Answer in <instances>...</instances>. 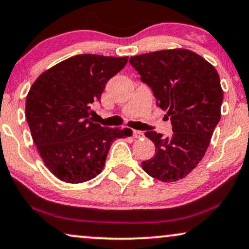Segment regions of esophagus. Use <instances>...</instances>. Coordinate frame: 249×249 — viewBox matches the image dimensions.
Listing matches in <instances>:
<instances>
[{"label": "esophagus", "mask_w": 249, "mask_h": 249, "mask_svg": "<svg viewBox=\"0 0 249 249\" xmlns=\"http://www.w3.org/2000/svg\"><path fill=\"white\" fill-rule=\"evenodd\" d=\"M133 137H134V138H137V139H139V138H142V137H143V132H142V131H137V130H134V131H133Z\"/></svg>", "instance_id": "esophagus-1"}]
</instances>
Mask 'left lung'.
Here are the masks:
<instances>
[{
    "label": "left lung",
    "instance_id": "left-lung-1",
    "mask_svg": "<svg viewBox=\"0 0 249 249\" xmlns=\"http://www.w3.org/2000/svg\"><path fill=\"white\" fill-rule=\"evenodd\" d=\"M149 85L157 106L171 118L173 134L156 131L144 135L155 143V156L142 168L161 182L187 177L199 164L221 118L223 91L213 65L187 49L160 50L130 58Z\"/></svg>",
    "mask_w": 249,
    "mask_h": 249
}]
</instances>
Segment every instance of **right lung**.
Masks as SVG:
<instances>
[{
  "label": "right lung",
  "instance_id": "right-lung-1",
  "mask_svg": "<svg viewBox=\"0 0 249 249\" xmlns=\"http://www.w3.org/2000/svg\"><path fill=\"white\" fill-rule=\"evenodd\" d=\"M128 57L78 54L42 72L26 98L33 141L49 171L66 183H82L101 173L112 142L130 128L102 127L91 106ZM132 132V131H131Z\"/></svg>",
  "mask_w": 249,
  "mask_h": 249
}]
</instances>
